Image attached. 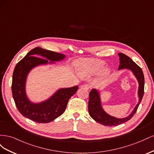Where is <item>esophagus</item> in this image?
I'll use <instances>...</instances> for the list:
<instances>
[{"label":"esophagus","instance_id":"esophagus-1","mask_svg":"<svg viewBox=\"0 0 154 154\" xmlns=\"http://www.w3.org/2000/svg\"><path fill=\"white\" fill-rule=\"evenodd\" d=\"M80 87L82 88H83V89H85V90H88L90 88V86L88 85L87 84H84V85H82L80 86Z\"/></svg>","mask_w":154,"mask_h":154}]
</instances>
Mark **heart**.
<instances>
[{"mask_svg": "<svg viewBox=\"0 0 154 154\" xmlns=\"http://www.w3.org/2000/svg\"><path fill=\"white\" fill-rule=\"evenodd\" d=\"M105 62L97 59H82L78 60L76 66L82 74L84 76H91L98 74L103 70V73H109V68H104Z\"/></svg>", "mask_w": 154, "mask_h": 154, "instance_id": "heart-1", "label": "heart"}]
</instances>
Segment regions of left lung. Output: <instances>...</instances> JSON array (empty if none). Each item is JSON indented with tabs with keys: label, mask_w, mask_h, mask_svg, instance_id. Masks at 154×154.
Listing matches in <instances>:
<instances>
[{
	"label": "left lung",
	"mask_w": 154,
	"mask_h": 154,
	"mask_svg": "<svg viewBox=\"0 0 154 154\" xmlns=\"http://www.w3.org/2000/svg\"><path fill=\"white\" fill-rule=\"evenodd\" d=\"M118 55L120 60V64L118 69H128L131 70L138 81L139 102L134 108L132 112L128 117L125 118H116L106 114L103 110L101 105L100 97L98 91H97V90L94 89V88L92 89L89 92V99H88V112H89L91 118L93 119H94L96 122L104 126H109V127H110V126H118L131 119L134 115L136 114L144 94V78L141 68L138 66L131 58H129L126 54L123 53H118Z\"/></svg>",
	"instance_id": "obj_1"
}]
</instances>
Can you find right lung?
I'll return each mask as SVG.
<instances>
[{
	"label": "right lung",
	"instance_id": "add662e5",
	"mask_svg": "<svg viewBox=\"0 0 154 154\" xmlns=\"http://www.w3.org/2000/svg\"><path fill=\"white\" fill-rule=\"evenodd\" d=\"M38 55L41 57H36ZM65 57L66 56L61 53L36 47L16 65L13 74L11 91L17 108L23 116L36 123H46L52 122L64 112L69 100L75 94L78 86L60 88L48 100L33 103L26 96L25 85L27 74L32 68L38 65L47 64L48 60L51 61L49 63H53Z\"/></svg>",
	"mask_w": 154,
	"mask_h": 154
}]
</instances>
